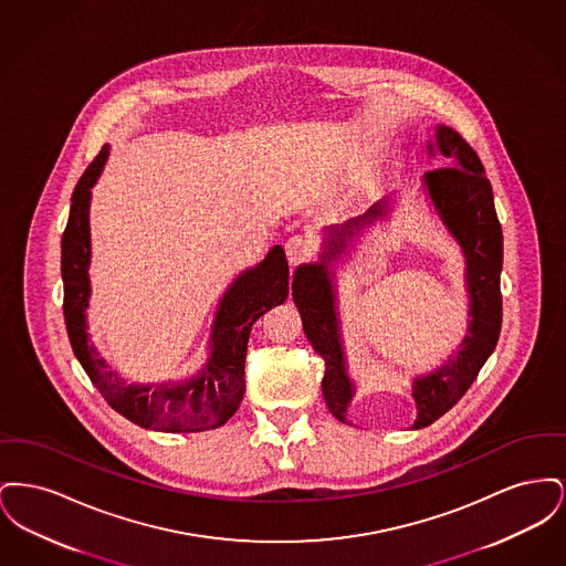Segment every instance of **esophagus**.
Masks as SVG:
<instances>
[{"label":"esophagus","instance_id":"obj_1","mask_svg":"<svg viewBox=\"0 0 566 566\" xmlns=\"http://www.w3.org/2000/svg\"><path fill=\"white\" fill-rule=\"evenodd\" d=\"M284 250H286V256H289V263L291 265H298L303 263L305 259L312 256V242L305 240L303 235H293L289 242L284 243Z\"/></svg>","mask_w":566,"mask_h":566}]
</instances>
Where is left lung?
I'll use <instances>...</instances> for the list:
<instances>
[{
	"label": "left lung",
	"instance_id": "left-lung-1",
	"mask_svg": "<svg viewBox=\"0 0 566 566\" xmlns=\"http://www.w3.org/2000/svg\"><path fill=\"white\" fill-rule=\"evenodd\" d=\"M427 148L431 157L439 153L450 161V167L422 176V190L432 212L464 256L469 324L457 354L452 352L437 369L413 377L411 397L418 411L411 424L413 431L429 427L460 401L484 367L488 356L496 348L503 321V231L484 165L475 150L446 125L434 127V139ZM395 203L392 192L377 201L369 212L344 224L326 227L323 250L318 254L321 259L316 263L298 265L293 273V301L301 314L303 333L326 365L324 401L328 411L346 424L348 407L356 395V381L348 371L344 348L335 263L344 254H350L352 242H356L367 227H374L377 220H386Z\"/></svg>",
	"mask_w": 566,
	"mask_h": 566
}]
</instances>
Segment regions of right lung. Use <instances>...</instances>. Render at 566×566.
<instances>
[{"label":"right lung","instance_id":"1","mask_svg":"<svg viewBox=\"0 0 566 566\" xmlns=\"http://www.w3.org/2000/svg\"><path fill=\"white\" fill-rule=\"evenodd\" d=\"M108 157L106 144L82 174L61 238L63 316L72 350L109 407L137 427L161 432L218 429L242 403L243 363L252 324L289 296L286 254L282 245H273L261 263L243 270L229 284L216 307L208 360L197 374L161 384L127 381L112 371L86 331V307L91 301V197Z\"/></svg>","mask_w":566,"mask_h":566}]
</instances>
